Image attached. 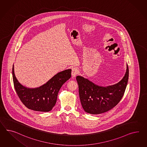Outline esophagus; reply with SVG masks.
I'll return each mask as SVG.
<instances>
[{
	"instance_id": "1",
	"label": "esophagus",
	"mask_w": 147,
	"mask_h": 147,
	"mask_svg": "<svg viewBox=\"0 0 147 147\" xmlns=\"http://www.w3.org/2000/svg\"><path fill=\"white\" fill-rule=\"evenodd\" d=\"M79 73V69L76 67L72 68L71 76L73 77H75Z\"/></svg>"
}]
</instances>
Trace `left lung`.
I'll use <instances>...</instances> for the list:
<instances>
[{"label":"left lung","instance_id":"1","mask_svg":"<svg viewBox=\"0 0 147 147\" xmlns=\"http://www.w3.org/2000/svg\"><path fill=\"white\" fill-rule=\"evenodd\" d=\"M129 69L118 83L107 87L94 84L81 76H77L81 103L84 110L92 115H98L110 110L123 97L128 80Z\"/></svg>","mask_w":147,"mask_h":147}]
</instances>
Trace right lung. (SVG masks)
Segmentation results:
<instances>
[{"label":"right lung","instance_id":"add662e5","mask_svg":"<svg viewBox=\"0 0 147 147\" xmlns=\"http://www.w3.org/2000/svg\"><path fill=\"white\" fill-rule=\"evenodd\" d=\"M71 69L58 73L46 84L35 88L24 86L16 79L14 65L12 74L14 86L20 100L26 107L36 111L49 112L55 105L60 89L71 77Z\"/></svg>","mask_w":147,"mask_h":147}]
</instances>
